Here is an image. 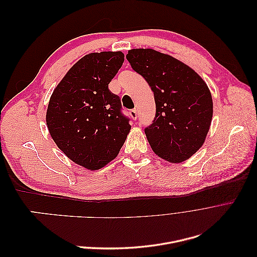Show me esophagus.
I'll return each mask as SVG.
<instances>
[{"instance_id": "1", "label": "esophagus", "mask_w": 257, "mask_h": 257, "mask_svg": "<svg viewBox=\"0 0 257 257\" xmlns=\"http://www.w3.org/2000/svg\"><path fill=\"white\" fill-rule=\"evenodd\" d=\"M130 115H131V118H132V119H133V120H136V119L138 118V112H137V110L133 109V110H131V111H130Z\"/></svg>"}]
</instances>
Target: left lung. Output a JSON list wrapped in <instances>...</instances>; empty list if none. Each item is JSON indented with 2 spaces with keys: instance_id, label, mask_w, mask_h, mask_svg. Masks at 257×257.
Here are the masks:
<instances>
[{
  "instance_id": "1",
  "label": "left lung",
  "mask_w": 257,
  "mask_h": 257,
  "mask_svg": "<svg viewBox=\"0 0 257 257\" xmlns=\"http://www.w3.org/2000/svg\"><path fill=\"white\" fill-rule=\"evenodd\" d=\"M126 59L154 94L157 111L145 128L152 150L170 163L190 159L205 143L212 120L208 85L191 67L157 50L132 49Z\"/></svg>"
}]
</instances>
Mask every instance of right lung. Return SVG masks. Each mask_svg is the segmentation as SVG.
I'll return each instance as SVG.
<instances>
[{
    "label": "right lung",
    "mask_w": 257,
    "mask_h": 257,
    "mask_svg": "<svg viewBox=\"0 0 257 257\" xmlns=\"http://www.w3.org/2000/svg\"><path fill=\"white\" fill-rule=\"evenodd\" d=\"M124 62L121 51L93 52L69 69L49 100V133L68 159L84 168L104 167L119 154L130 119L108 84Z\"/></svg>",
    "instance_id": "obj_1"
}]
</instances>
